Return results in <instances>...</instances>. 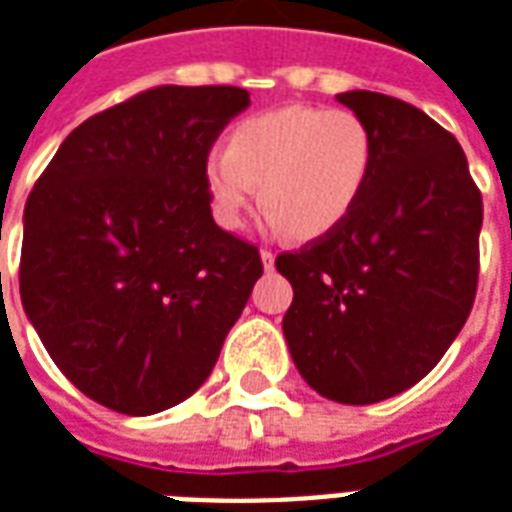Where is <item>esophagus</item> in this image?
Here are the masks:
<instances>
[{
    "mask_svg": "<svg viewBox=\"0 0 512 512\" xmlns=\"http://www.w3.org/2000/svg\"><path fill=\"white\" fill-rule=\"evenodd\" d=\"M260 260H263V268H266V271H271V268H274L276 255L271 252V249H260Z\"/></svg>",
    "mask_w": 512,
    "mask_h": 512,
    "instance_id": "34e87169",
    "label": "esophagus"
}]
</instances>
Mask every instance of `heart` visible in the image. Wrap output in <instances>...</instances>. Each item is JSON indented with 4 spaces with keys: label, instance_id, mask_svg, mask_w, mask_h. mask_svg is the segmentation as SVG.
<instances>
[{
    "label": "heart",
    "instance_id": "heart-1",
    "mask_svg": "<svg viewBox=\"0 0 512 512\" xmlns=\"http://www.w3.org/2000/svg\"><path fill=\"white\" fill-rule=\"evenodd\" d=\"M372 162V130L358 113L290 105L238 121L225 151L208 154L203 184L225 230L241 227L260 184L268 225L295 238H320L358 206Z\"/></svg>",
    "mask_w": 512,
    "mask_h": 512
}]
</instances>
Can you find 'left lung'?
Listing matches in <instances>:
<instances>
[{
    "mask_svg": "<svg viewBox=\"0 0 512 512\" xmlns=\"http://www.w3.org/2000/svg\"><path fill=\"white\" fill-rule=\"evenodd\" d=\"M336 100L372 130V176L342 225L276 257L293 285L282 331L320 396L374 404L423 380L467 323L483 200L456 138L415 105Z\"/></svg>",
    "mask_w": 512,
    "mask_h": 512,
    "instance_id": "obj_1",
    "label": "left lung"
}]
</instances>
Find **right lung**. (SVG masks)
Returning <instances> with one entry per match:
<instances>
[{
  "instance_id": "right-lung-1",
  "label": "right lung",
  "mask_w": 512,
  "mask_h": 512,
  "mask_svg": "<svg viewBox=\"0 0 512 512\" xmlns=\"http://www.w3.org/2000/svg\"><path fill=\"white\" fill-rule=\"evenodd\" d=\"M249 105L238 86H160L75 127L24 208L21 304L75 388L154 415L208 380L263 276L211 217L203 165Z\"/></svg>"
}]
</instances>
